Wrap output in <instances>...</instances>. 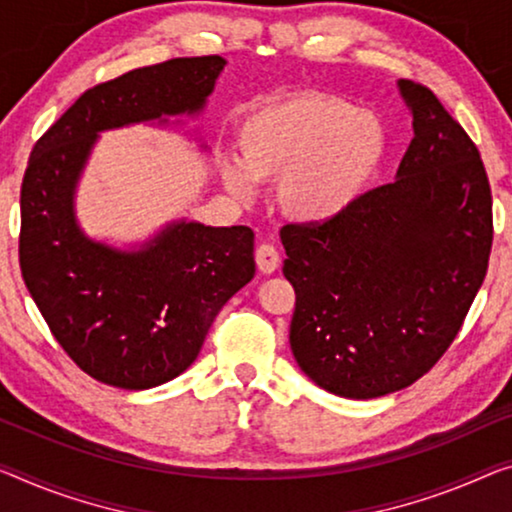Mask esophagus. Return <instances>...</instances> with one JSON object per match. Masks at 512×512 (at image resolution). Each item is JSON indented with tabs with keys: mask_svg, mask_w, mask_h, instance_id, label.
<instances>
[{
	"mask_svg": "<svg viewBox=\"0 0 512 512\" xmlns=\"http://www.w3.org/2000/svg\"><path fill=\"white\" fill-rule=\"evenodd\" d=\"M256 265L263 274H272L281 265V256L274 245H261L256 249Z\"/></svg>",
	"mask_w": 512,
	"mask_h": 512,
	"instance_id": "obj_1",
	"label": "esophagus"
}]
</instances>
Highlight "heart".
<instances>
[{"label":"heart","instance_id":"1","mask_svg":"<svg viewBox=\"0 0 512 512\" xmlns=\"http://www.w3.org/2000/svg\"><path fill=\"white\" fill-rule=\"evenodd\" d=\"M240 164L222 176L231 194L247 199L254 183H277L290 219L327 224L350 210L380 169L387 130L380 116L336 96L293 93L258 105L238 128Z\"/></svg>","mask_w":512,"mask_h":512}]
</instances>
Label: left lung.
Returning a JSON list of instances; mask_svg holds the SVG:
<instances>
[{
    "instance_id": "1",
    "label": "left lung",
    "mask_w": 512,
    "mask_h": 512,
    "mask_svg": "<svg viewBox=\"0 0 512 512\" xmlns=\"http://www.w3.org/2000/svg\"><path fill=\"white\" fill-rule=\"evenodd\" d=\"M414 137L389 185L327 224H288L290 350L334 396L410 387L444 355L481 288L492 196L474 141L426 86L398 80Z\"/></svg>"
}]
</instances>
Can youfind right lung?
Returning a JSON list of instances; mask_svg holds the SVG:
<instances>
[{
  "label": "right lung",
  "instance_id": "add662e5",
  "mask_svg": "<svg viewBox=\"0 0 512 512\" xmlns=\"http://www.w3.org/2000/svg\"><path fill=\"white\" fill-rule=\"evenodd\" d=\"M226 59H171L98 84L36 141L20 192V267L47 327L84 373L128 391L187 371L222 306L254 279V231L174 219L114 245L77 219L102 132L199 119ZM208 153L199 130L187 132Z\"/></svg>",
  "mask_w": 512,
  "mask_h": 512
}]
</instances>
